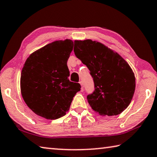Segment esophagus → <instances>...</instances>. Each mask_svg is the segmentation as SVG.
<instances>
[{"instance_id": "1", "label": "esophagus", "mask_w": 157, "mask_h": 157, "mask_svg": "<svg viewBox=\"0 0 157 157\" xmlns=\"http://www.w3.org/2000/svg\"><path fill=\"white\" fill-rule=\"evenodd\" d=\"M79 84H81V91L83 92V91H84V86H83V84H82V82H79Z\"/></svg>"}]
</instances>
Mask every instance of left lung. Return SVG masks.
Wrapping results in <instances>:
<instances>
[{"instance_id":"left-lung-1","label":"left lung","mask_w":157,"mask_h":157,"mask_svg":"<svg viewBox=\"0 0 157 157\" xmlns=\"http://www.w3.org/2000/svg\"><path fill=\"white\" fill-rule=\"evenodd\" d=\"M75 56L87 66L95 90L87 95L92 109L102 116H116L131 102L136 87L131 67L120 55L100 42L74 41Z\"/></svg>"}]
</instances>
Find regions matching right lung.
<instances>
[{
  "mask_svg": "<svg viewBox=\"0 0 157 157\" xmlns=\"http://www.w3.org/2000/svg\"><path fill=\"white\" fill-rule=\"evenodd\" d=\"M73 48L70 39L56 41L29 56L21 75L23 100L38 116L54 120L68 111L80 91L79 83L69 80L67 61Z\"/></svg>",
  "mask_w": 157,
  "mask_h": 157,
  "instance_id": "obj_1",
  "label": "right lung"
}]
</instances>
